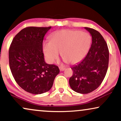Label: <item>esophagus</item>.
<instances>
[{"instance_id": "1", "label": "esophagus", "mask_w": 121, "mask_h": 121, "mask_svg": "<svg viewBox=\"0 0 121 121\" xmlns=\"http://www.w3.org/2000/svg\"><path fill=\"white\" fill-rule=\"evenodd\" d=\"M59 70H60V71L62 72V71H64V70H65V68L63 67V66H60V67H59Z\"/></svg>"}]
</instances>
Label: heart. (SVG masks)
Listing matches in <instances>:
<instances>
[{"instance_id": "heart-1", "label": "heart", "mask_w": 121, "mask_h": 121, "mask_svg": "<svg viewBox=\"0 0 121 121\" xmlns=\"http://www.w3.org/2000/svg\"><path fill=\"white\" fill-rule=\"evenodd\" d=\"M90 35L75 30H63L56 32L51 42L44 43L43 51L48 62L53 63L59 52L66 63L75 64L82 60L91 44Z\"/></svg>"}]
</instances>
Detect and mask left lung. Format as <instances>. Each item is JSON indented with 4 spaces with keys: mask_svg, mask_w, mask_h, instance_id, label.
<instances>
[{
    "mask_svg": "<svg viewBox=\"0 0 121 121\" xmlns=\"http://www.w3.org/2000/svg\"><path fill=\"white\" fill-rule=\"evenodd\" d=\"M92 36V43L86 56L71 67L73 71L69 79L72 90L80 94L93 91L102 83L108 69L109 51L104 37L98 31L85 27Z\"/></svg>",
    "mask_w": 121,
    "mask_h": 121,
    "instance_id": "left-lung-1",
    "label": "left lung"
}]
</instances>
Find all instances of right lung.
Returning a JSON list of instances; mask_svg holds the SVG:
<instances>
[{"instance_id": "1", "label": "right lung", "mask_w": 121, "mask_h": 121, "mask_svg": "<svg viewBox=\"0 0 121 121\" xmlns=\"http://www.w3.org/2000/svg\"><path fill=\"white\" fill-rule=\"evenodd\" d=\"M51 28H24L15 36L10 46L11 73L18 85L29 93L47 92L59 73L57 65L47 64L44 59L43 40Z\"/></svg>"}]
</instances>
